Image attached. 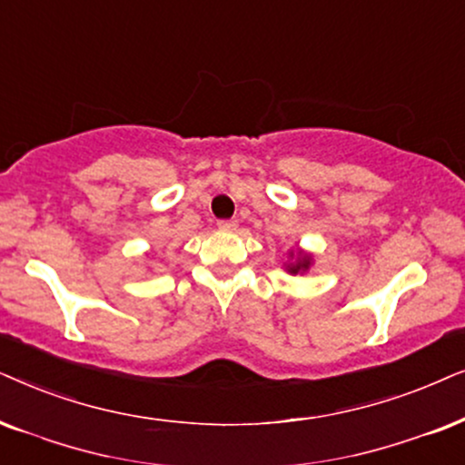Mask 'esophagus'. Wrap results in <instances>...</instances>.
<instances>
[{"label": "esophagus", "instance_id": "1", "mask_svg": "<svg viewBox=\"0 0 465 465\" xmlns=\"http://www.w3.org/2000/svg\"><path fill=\"white\" fill-rule=\"evenodd\" d=\"M216 225H219V229H223V232H233V229L238 227V223L233 219H223L216 223Z\"/></svg>", "mask_w": 465, "mask_h": 465}]
</instances>
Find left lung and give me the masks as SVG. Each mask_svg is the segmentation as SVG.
I'll list each match as a JSON object with an SVG mask.
<instances>
[{"mask_svg": "<svg viewBox=\"0 0 465 465\" xmlns=\"http://www.w3.org/2000/svg\"><path fill=\"white\" fill-rule=\"evenodd\" d=\"M291 257H295V252H291ZM312 265V255H308L304 251H297V257L293 262L287 263L289 274H302V272H308Z\"/></svg>", "mask_w": 465, "mask_h": 465, "instance_id": "8db88e82", "label": "left lung"}]
</instances>
